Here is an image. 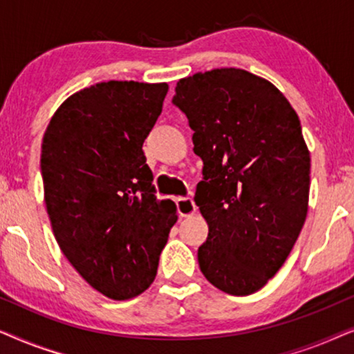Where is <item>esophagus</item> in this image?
<instances>
[{"mask_svg": "<svg viewBox=\"0 0 354 354\" xmlns=\"http://www.w3.org/2000/svg\"><path fill=\"white\" fill-rule=\"evenodd\" d=\"M176 205H177L178 214H180L182 217H190L192 214H195V211H196L195 201H193L192 198H177Z\"/></svg>", "mask_w": 354, "mask_h": 354, "instance_id": "obj_1", "label": "esophagus"}]
</instances>
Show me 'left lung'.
Returning a JSON list of instances; mask_svg holds the SVG:
<instances>
[{"mask_svg":"<svg viewBox=\"0 0 354 354\" xmlns=\"http://www.w3.org/2000/svg\"><path fill=\"white\" fill-rule=\"evenodd\" d=\"M172 103L203 159L195 203L207 222L198 248L222 292H258L288 258L308 214L311 158L288 100L269 80L224 67L177 82Z\"/></svg>","mask_w":354,"mask_h":354,"instance_id":"obj_1","label":"left lung"}]
</instances>
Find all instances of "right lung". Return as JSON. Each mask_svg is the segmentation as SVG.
<instances>
[{
  "label": "right lung",
  "instance_id": "1",
  "mask_svg": "<svg viewBox=\"0 0 354 354\" xmlns=\"http://www.w3.org/2000/svg\"><path fill=\"white\" fill-rule=\"evenodd\" d=\"M167 84L109 80L77 91L48 124L41 177L53 234L67 261L111 299L143 293L156 277L177 209L158 200L143 142Z\"/></svg>",
  "mask_w": 354,
  "mask_h": 354
}]
</instances>
